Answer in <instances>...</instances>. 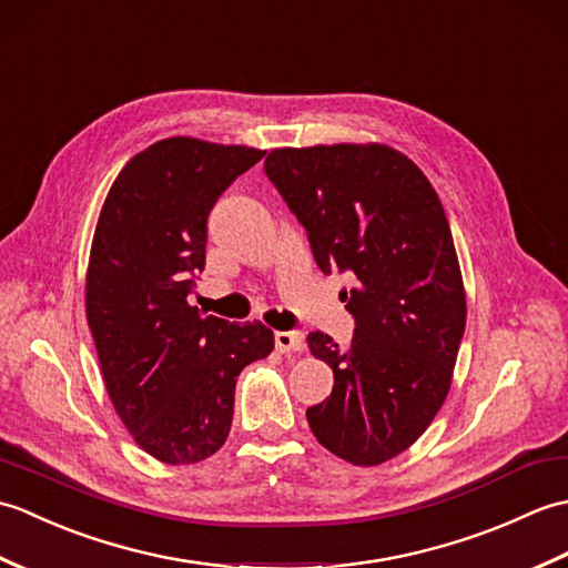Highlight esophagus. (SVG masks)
I'll return each instance as SVG.
<instances>
[{
	"label": "esophagus",
	"mask_w": 568,
	"mask_h": 568,
	"mask_svg": "<svg viewBox=\"0 0 568 568\" xmlns=\"http://www.w3.org/2000/svg\"><path fill=\"white\" fill-rule=\"evenodd\" d=\"M275 348L281 354H295L303 348V334L300 332H275Z\"/></svg>",
	"instance_id": "obj_1"
}]
</instances>
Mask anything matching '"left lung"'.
I'll use <instances>...</instances> for the list:
<instances>
[{
  "instance_id": "left-lung-1",
  "label": "left lung",
  "mask_w": 568,
  "mask_h": 568,
  "mask_svg": "<svg viewBox=\"0 0 568 568\" xmlns=\"http://www.w3.org/2000/svg\"><path fill=\"white\" fill-rule=\"evenodd\" d=\"M265 175L305 226L322 273H354L339 297L356 320L352 344L307 336L334 388L307 407L334 456L378 466L413 446L452 388L466 327L454 239L427 175L383 143L275 149Z\"/></svg>"
}]
</instances>
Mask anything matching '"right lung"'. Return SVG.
Segmentation results:
<instances>
[{"instance_id": "right-lung-1", "label": "right lung", "mask_w": 568, "mask_h": 568, "mask_svg": "<svg viewBox=\"0 0 568 568\" xmlns=\"http://www.w3.org/2000/svg\"><path fill=\"white\" fill-rule=\"evenodd\" d=\"M265 151L190 136L136 153L94 229L84 310L110 400L143 452L197 464L226 442L239 373L273 352L261 322L187 303L204 268L207 216Z\"/></svg>"}]
</instances>
